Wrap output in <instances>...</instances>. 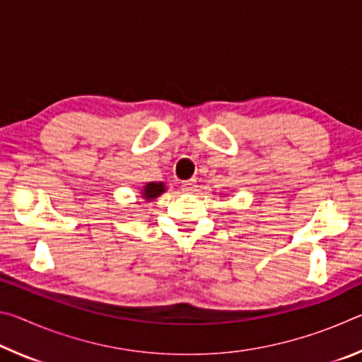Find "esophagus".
Returning <instances> with one entry per match:
<instances>
[{
	"label": "esophagus",
	"mask_w": 362,
	"mask_h": 362,
	"mask_svg": "<svg viewBox=\"0 0 362 362\" xmlns=\"http://www.w3.org/2000/svg\"><path fill=\"white\" fill-rule=\"evenodd\" d=\"M196 180L194 179H189V180H185V182H182V192H185V193H193V192H196Z\"/></svg>",
	"instance_id": "34e87169"
}]
</instances>
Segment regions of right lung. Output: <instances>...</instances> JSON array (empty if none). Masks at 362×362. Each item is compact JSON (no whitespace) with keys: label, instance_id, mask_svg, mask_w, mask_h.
I'll return each mask as SVG.
<instances>
[{"label":"right lung","instance_id":"add662e5","mask_svg":"<svg viewBox=\"0 0 362 362\" xmlns=\"http://www.w3.org/2000/svg\"><path fill=\"white\" fill-rule=\"evenodd\" d=\"M164 183H146L144 188V198L145 199H155L164 192Z\"/></svg>","mask_w":362,"mask_h":362}]
</instances>
